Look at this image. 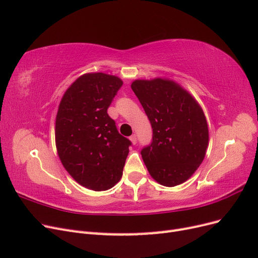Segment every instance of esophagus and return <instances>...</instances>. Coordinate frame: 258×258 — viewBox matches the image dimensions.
<instances>
[{
	"instance_id": "esophagus-1",
	"label": "esophagus",
	"mask_w": 258,
	"mask_h": 258,
	"mask_svg": "<svg viewBox=\"0 0 258 258\" xmlns=\"http://www.w3.org/2000/svg\"><path fill=\"white\" fill-rule=\"evenodd\" d=\"M130 141L132 142V144H137V142H138L137 136H136V135H132V136L130 137Z\"/></svg>"
}]
</instances>
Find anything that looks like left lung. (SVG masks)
Segmentation results:
<instances>
[{
    "instance_id": "left-lung-1",
    "label": "left lung",
    "mask_w": 258,
    "mask_h": 258,
    "mask_svg": "<svg viewBox=\"0 0 258 258\" xmlns=\"http://www.w3.org/2000/svg\"><path fill=\"white\" fill-rule=\"evenodd\" d=\"M131 88L153 129L152 143L141 151L148 172L163 186L184 183L206 156L209 129L204 111L173 81L137 80Z\"/></svg>"
}]
</instances>
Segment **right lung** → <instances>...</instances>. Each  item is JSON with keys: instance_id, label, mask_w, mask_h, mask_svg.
<instances>
[{"instance_id": "right-lung-1", "label": "right lung", "mask_w": 258, "mask_h": 258, "mask_svg": "<svg viewBox=\"0 0 258 258\" xmlns=\"http://www.w3.org/2000/svg\"><path fill=\"white\" fill-rule=\"evenodd\" d=\"M122 81L104 73L79 77L64 92L56 117L59 158L75 181L106 190L119 181L131 142L107 114Z\"/></svg>"}]
</instances>
